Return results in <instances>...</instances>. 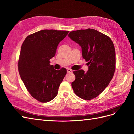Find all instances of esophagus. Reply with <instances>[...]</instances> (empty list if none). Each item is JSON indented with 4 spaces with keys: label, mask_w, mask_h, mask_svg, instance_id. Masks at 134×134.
Returning a JSON list of instances; mask_svg holds the SVG:
<instances>
[{
    "label": "esophagus",
    "mask_w": 134,
    "mask_h": 134,
    "mask_svg": "<svg viewBox=\"0 0 134 134\" xmlns=\"http://www.w3.org/2000/svg\"><path fill=\"white\" fill-rule=\"evenodd\" d=\"M67 71L68 72H69V73H71V72H72V70L71 69H67Z\"/></svg>",
    "instance_id": "obj_1"
}]
</instances>
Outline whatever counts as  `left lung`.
Listing matches in <instances>:
<instances>
[{
  "label": "left lung",
  "instance_id": "8db88e82",
  "mask_svg": "<svg viewBox=\"0 0 134 134\" xmlns=\"http://www.w3.org/2000/svg\"><path fill=\"white\" fill-rule=\"evenodd\" d=\"M72 40L82 47L83 58L89 69L74 71L75 80L71 83L75 94L84 100L99 96L112 80L116 69L114 44L108 36L88 28L70 32Z\"/></svg>",
  "mask_w": 134,
  "mask_h": 134
}]
</instances>
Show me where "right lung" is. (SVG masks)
Instances as JSON below:
<instances>
[{"mask_svg": "<svg viewBox=\"0 0 134 134\" xmlns=\"http://www.w3.org/2000/svg\"><path fill=\"white\" fill-rule=\"evenodd\" d=\"M69 32L41 30L28 35L22 44L18 62L19 73L28 92L39 102L53 99L66 74L65 68L54 69L50 60Z\"/></svg>", "mask_w": 134, "mask_h": 134, "instance_id": "add662e5", "label": "right lung"}]
</instances>
